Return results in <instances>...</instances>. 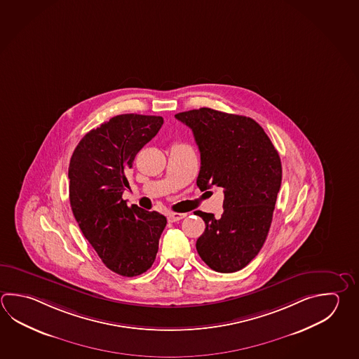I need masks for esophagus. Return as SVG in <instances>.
Masks as SVG:
<instances>
[{
    "label": "esophagus",
    "instance_id": "1",
    "mask_svg": "<svg viewBox=\"0 0 359 359\" xmlns=\"http://www.w3.org/2000/svg\"><path fill=\"white\" fill-rule=\"evenodd\" d=\"M185 217H187V213H169L168 215V219H169V222H177V221L185 218Z\"/></svg>",
    "mask_w": 359,
    "mask_h": 359
}]
</instances>
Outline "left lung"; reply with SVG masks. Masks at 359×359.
Here are the masks:
<instances>
[{"label":"left lung","instance_id":"1","mask_svg":"<svg viewBox=\"0 0 359 359\" xmlns=\"http://www.w3.org/2000/svg\"><path fill=\"white\" fill-rule=\"evenodd\" d=\"M175 118L193 130L201 152L198 188H221L224 194L221 218L196 212L205 224L196 251L213 271H241L257 257L271 229L282 183L280 157L249 116L201 108Z\"/></svg>","mask_w":359,"mask_h":359}]
</instances>
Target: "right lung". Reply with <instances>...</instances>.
Returning <instances> with one entry per match:
<instances>
[{
  "label": "right lung",
  "mask_w": 359,
  "mask_h": 359,
  "mask_svg": "<svg viewBox=\"0 0 359 359\" xmlns=\"http://www.w3.org/2000/svg\"><path fill=\"white\" fill-rule=\"evenodd\" d=\"M163 124V116L122 114L91 129L68 168L69 203L83 236L110 271L140 276L155 262L166 217L123 201L135 155Z\"/></svg>",
  "instance_id": "obj_1"
}]
</instances>
